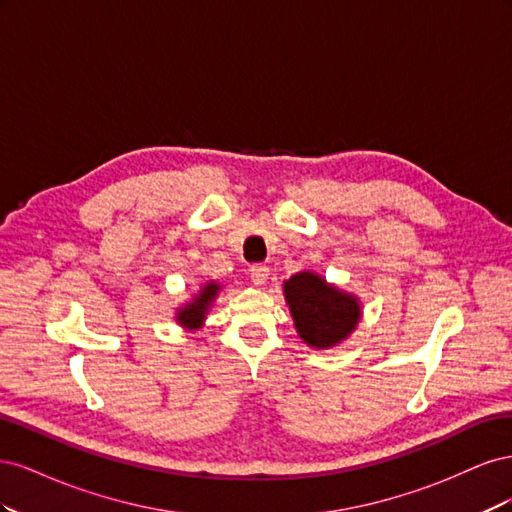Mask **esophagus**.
I'll return each mask as SVG.
<instances>
[{
  "label": "esophagus",
  "instance_id": "esophagus-1",
  "mask_svg": "<svg viewBox=\"0 0 512 512\" xmlns=\"http://www.w3.org/2000/svg\"><path fill=\"white\" fill-rule=\"evenodd\" d=\"M267 275H269V267H267V265H252V267H250L252 282L258 284V286H262V284L267 282Z\"/></svg>",
  "mask_w": 512,
  "mask_h": 512
}]
</instances>
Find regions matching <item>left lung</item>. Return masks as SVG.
<instances>
[{"label":"left lung","instance_id":"1","mask_svg":"<svg viewBox=\"0 0 512 512\" xmlns=\"http://www.w3.org/2000/svg\"><path fill=\"white\" fill-rule=\"evenodd\" d=\"M284 294L294 318V327L314 348H329L346 339L359 322L361 309L354 297L329 286L314 273L292 275Z\"/></svg>","mask_w":512,"mask_h":512}]
</instances>
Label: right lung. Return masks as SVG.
<instances>
[{"label": "right lung", "instance_id": "add662e5", "mask_svg": "<svg viewBox=\"0 0 512 512\" xmlns=\"http://www.w3.org/2000/svg\"><path fill=\"white\" fill-rule=\"evenodd\" d=\"M218 290H220L218 284H207L203 290H200V294H198V297H196L190 305H185V307L181 309L177 320L183 324V327L198 329L200 324H203L207 309H209L211 301L215 299V294H218Z\"/></svg>", "mask_w": 512, "mask_h": 512}]
</instances>
